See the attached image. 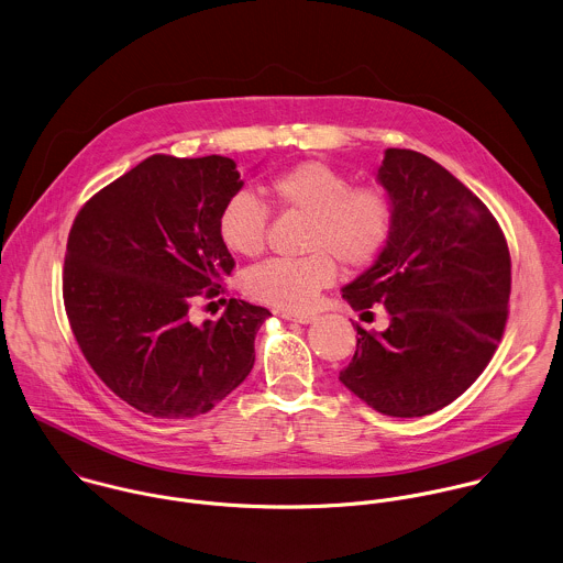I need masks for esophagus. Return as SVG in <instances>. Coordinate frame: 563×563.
<instances>
[{"instance_id":"esophagus-1","label":"esophagus","mask_w":563,"mask_h":563,"mask_svg":"<svg viewBox=\"0 0 563 563\" xmlns=\"http://www.w3.org/2000/svg\"><path fill=\"white\" fill-rule=\"evenodd\" d=\"M283 320H291V322H298V324H311L316 322V316H294V313H280Z\"/></svg>"}]
</instances>
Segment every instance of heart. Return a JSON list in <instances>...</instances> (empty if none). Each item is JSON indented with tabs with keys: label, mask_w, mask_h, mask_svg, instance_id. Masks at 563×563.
Segmentation results:
<instances>
[{
	"label": "heart",
	"mask_w": 563,
	"mask_h": 563,
	"mask_svg": "<svg viewBox=\"0 0 563 563\" xmlns=\"http://www.w3.org/2000/svg\"><path fill=\"white\" fill-rule=\"evenodd\" d=\"M265 194L283 209L311 220L307 232V258H272L243 276V291L258 302L309 311L322 289L333 285L338 267L372 263L385 247L394 207L385 189L352 187L350 178L322 161H305L269 180ZM220 239L236 256H258L265 247L267 207L252 194L232 196L218 220Z\"/></svg>",
	"instance_id": "b5f03b06"
}]
</instances>
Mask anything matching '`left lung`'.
<instances>
[{
  "label": "left lung",
  "instance_id": "8db88e82",
  "mask_svg": "<svg viewBox=\"0 0 563 563\" xmlns=\"http://www.w3.org/2000/svg\"><path fill=\"white\" fill-rule=\"evenodd\" d=\"M376 183L394 207L391 234L341 296L354 311L380 302L389 327L356 324L339 380L378 413L420 418L459 398L489 363L507 322L511 258L487 207L433 158L389 147Z\"/></svg>",
  "mask_w": 563,
  "mask_h": 563
}]
</instances>
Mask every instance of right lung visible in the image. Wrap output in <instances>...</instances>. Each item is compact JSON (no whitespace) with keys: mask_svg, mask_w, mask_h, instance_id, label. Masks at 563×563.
Instances as JSON below:
<instances>
[{"mask_svg":"<svg viewBox=\"0 0 563 563\" xmlns=\"http://www.w3.org/2000/svg\"><path fill=\"white\" fill-rule=\"evenodd\" d=\"M241 187L232 158L154 154L71 225L63 274L71 331L107 387L152 418L211 411L254 365L267 309L232 298L218 322L189 320L202 289L218 296L234 267L218 220Z\"/></svg>","mask_w":563,"mask_h":563,"instance_id":"add662e5","label":"right lung"}]
</instances>
